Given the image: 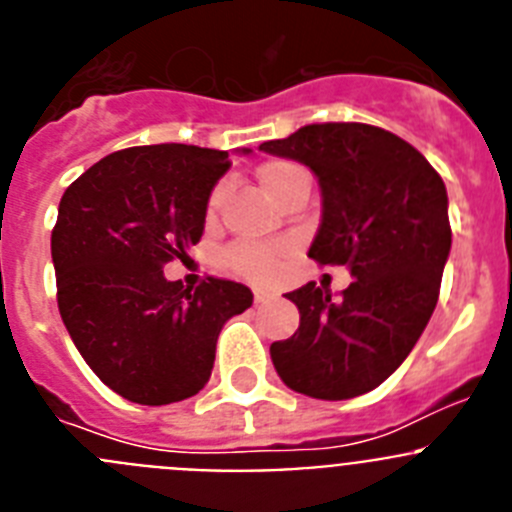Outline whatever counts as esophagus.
Wrapping results in <instances>:
<instances>
[{
    "label": "esophagus",
    "instance_id": "1",
    "mask_svg": "<svg viewBox=\"0 0 512 512\" xmlns=\"http://www.w3.org/2000/svg\"><path fill=\"white\" fill-rule=\"evenodd\" d=\"M253 300H256V305H264V302L274 300V295H269V292H261V289H256V292H253Z\"/></svg>",
    "mask_w": 512,
    "mask_h": 512
}]
</instances>
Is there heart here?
<instances>
[{"label": "heart", "mask_w": 512, "mask_h": 512, "mask_svg": "<svg viewBox=\"0 0 512 512\" xmlns=\"http://www.w3.org/2000/svg\"><path fill=\"white\" fill-rule=\"evenodd\" d=\"M305 171L300 169L292 161H282V158H271L266 164H261L259 169V182L264 187V192L269 194L271 200H277L282 189L289 182H295L297 176H302ZM223 200V187H215L207 200V215H215L217 207ZM284 256H287V248L284 246H264V243H235L225 251V264L233 274L248 279V282L264 284L277 277L279 266H282Z\"/></svg>", "instance_id": "b5f03b06"}]
</instances>
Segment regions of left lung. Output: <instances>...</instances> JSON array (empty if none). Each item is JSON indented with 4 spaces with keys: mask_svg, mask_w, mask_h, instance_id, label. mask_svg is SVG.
<instances>
[{
    "mask_svg": "<svg viewBox=\"0 0 512 512\" xmlns=\"http://www.w3.org/2000/svg\"><path fill=\"white\" fill-rule=\"evenodd\" d=\"M261 151L315 171L323 220L307 256L354 277L338 300L315 282L289 292L300 328L271 343L274 369L307 397L364 395L408 359L436 310L451 251L443 179L408 140L364 122H315Z\"/></svg>",
    "mask_w": 512,
    "mask_h": 512,
    "instance_id": "1",
    "label": "left lung"
}]
</instances>
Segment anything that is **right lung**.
<instances>
[{
	"mask_svg": "<svg viewBox=\"0 0 512 512\" xmlns=\"http://www.w3.org/2000/svg\"><path fill=\"white\" fill-rule=\"evenodd\" d=\"M228 169V151L135 146L104 156L63 192L51 233L58 310L92 372L125 400L197 395L225 320L251 307V289L230 279L189 289L164 277L200 243L210 192Z\"/></svg>",
	"mask_w": 512,
	"mask_h": 512,
	"instance_id": "add662e5",
	"label": "right lung"
}]
</instances>
